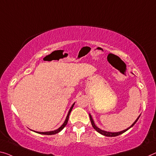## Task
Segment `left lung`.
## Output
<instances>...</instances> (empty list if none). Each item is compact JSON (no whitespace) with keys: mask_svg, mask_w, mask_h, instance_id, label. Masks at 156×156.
Instances as JSON below:
<instances>
[{"mask_svg":"<svg viewBox=\"0 0 156 156\" xmlns=\"http://www.w3.org/2000/svg\"><path fill=\"white\" fill-rule=\"evenodd\" d=\"M89 115H90V121H91V125H92L93 128H94V129H95V130H96V131H97L98 133H99L100 134L103 135H104V136H106V137H115V136H118V135H121V134H122V133H125L126 131H127V130H128V129H130V128H132V127L133 126H134V125L135 124V123L137 122V120L139 119V118H140V115H140V116L137 118V119H136V120L135 121L134 123H133V124H132L131 126H130V127H128V128H126V129L123 130H122V131L113 133V132H108V131H105V130H101V129H100L99 128L97 127V126H96L95 123H94V120H93V119H92V117H91V115H90V114H89Z\"/></svg>","mask_w":156,"mask_h":156,"instance_id":"8db88e82","label":"left lung"}]
</instances>
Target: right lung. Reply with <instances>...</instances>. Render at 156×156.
Returning <instances> with one entry per match:
<instances>
[{"mask_svg":"<svg viewBox=\"0 0 156 156\" xmlns=\"http://www.w3.org/2000/svg\"><path fill=\"white\" fill-rule=\"evenodd\" d=\"M74 104H75V103H74L72 105H71V107L70 108V109H69V112H68V114H67V115H66V119H65V122H64V123H62V125L60 128H58V129H56V130H53V131H48V132H37V131H34V130H33V131L35 132V133H39V134H41V135H55V134H56V133H58L59 132H60L61 130H62L63 128L66 126V125L67 124V122H68V120H69V115H70L71 110H72V109H73Z\"/></svg>","mask_w":156,"mask_h":156,"instance_id":"add662e5","label":"right lung"}]
</instances>
